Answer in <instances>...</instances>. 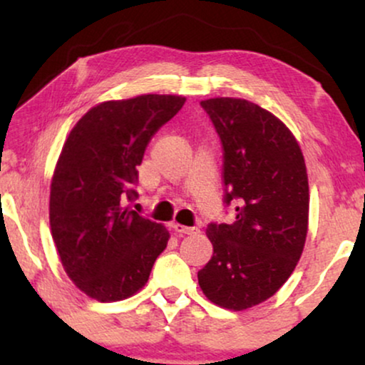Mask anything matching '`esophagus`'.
<instances>
[{
    "mask_svg": "<svg viewBox=\"0 0 365 365\" xmlns=\"http://www.w3.org/2000/svg\"><path fill=\"white\" fill-rule=\"evenodd\" d=\"M172 228H173V232L178 233V235H195V233H198V228L183 227V225H180V223H172Z\"/></svg>",
    "mask_w": 365,
    "mask_h": 365,
    "instance_id": "34e87169",
    "label": "esophagus"
}]
</instances>
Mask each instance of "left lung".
Returning <instances> with one entry per match:
<instances>
[{"instance_id": "obj_1", "label": "left lung", "mask_w": 365, "mask_h": 365, "mask_svg": "<svg viewBox=\"0 0 365 365\" xmlns=\"http://www.w3.org/2000/svg\"><path fill=\"white\" fill-rule=\"evenodd\" d=\"M223 145V202L232 225L210 223L213 256L198 271L210 301L243 311L283 286L301 258L309 218V185L301 147L263 107L235 97L200 102Z\"/></svg>"}]
</instances>
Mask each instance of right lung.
Segmentation results:
<instances>
[{
  "label": "right lung",
  "mask_w": 365,
  "mask_h": 365,
  "mask_svg": "<svg viewBox=\"0 0 365 365\" xmlns=\"http://www.w3.org/2000/svg\"><path fill=\"white\" fill-rule=\"evenodd\" d=\"M185 101L145 94L102 102L64 142L51 182V233L64 271L92 299L135 294L167 248V228L124 208V202L137 198L132 185L148 142Z\"/></svg>",
  "instance_id": "1"
}]
</instances>
